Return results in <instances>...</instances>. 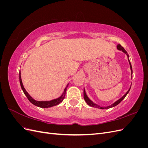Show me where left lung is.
Returning <instances> with one entry per match:
<instances>
[{
  "mask_svg": "<svg viewBox=\"0 0 148 148\" xmlns=\"http://www.w3.org/2000/svg\"><path fill=\"white\" fill-rule=\"evenodd\" d=\"M117 48L118 50H120V51H122L123 52H124L125 54H126L127 56V57H128V62H129V64H130V69H131V71H132V75H133V70H132V65H131V63H130V61L129 60V56L127 52L125 50V49L120 45V44H118V45L117 46ZM131 86H132V84H131ZM130 88H130V89H128V91L126 92V94L125 95L122 96V97L120 98V99H119V100H117V101H115L114 104H112V105L109 106H107V107H100L99 106L97 105L96 104H95V103H94L92 101H91L90 99H89V97L87 96L86 95V91H85L84 89V92H83V94H84V99L85 100V101L86 102V103L88 104V105H89V106L91 107H96V108H99V109H109V108H111V107H115L117 105H118L119 103H120L121 102H122V101L124 99V98L126 97V96L127 95V94L129 92L130 90Z\"/></svg>",
  "mask_w": 148,
  "mask_h": 148,
  "instance_id": "1",
  "label": "left lung"
}]
</instances>
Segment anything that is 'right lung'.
Segmentation results:
<instances>
[{"label": "right lung", "mask_w": 148, "mask_h": 148, "mask_svg": "<svg viewBox=\"0 0 148 148\" xmlns=\"http://www.w3.org/2000/svg\"><path fill=\"white\" fill-rule=\"evenodd\" d=\"M19 77H20V85H21V87L22 90H23V91L24 94L25 95V96L27 97L28 100L31 103H32L33 104L35 105L36 106L41 107V108H48V107H53V106H55L58 105L59 104H60V102H62V101H63V100L64 99L65 96V92H66V91L67 87H68V86H69V84H67V86L65 88L63 94H62V96L60 97H59V98H57V99H53V100L49 101H38L34 100L33 98L31 97V96L29 95V94L28 93V92L26 91V89H25V88L23 86V83H22L20 71Z\"/></svg>", "instance_id": "add662e5"}]
</instances>
